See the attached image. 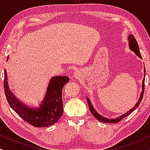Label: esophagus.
Returning <instances> with one entry per match:
<instances>
[{"mask_svg": "<svg viewBox=\"0 0 150 150\" xmlns=\"http://www.w3.org/2000/svg\"><path fill=\"white\" fill-rule=\"evenodd\" d=\"M75 76L76 77V78H79V76H81V74H80V73L79 72V71H76V72H75Z\"/></svg>", "mask_w": 150, "mask_h": 150, "instance_id": "obj_1", "label": "esophagus"}]
</instances>
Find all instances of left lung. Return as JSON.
<instances>
[{"instance_id": "obj_1", "label": "left lung", "mask_w": 150, "mask_h": 150, "mask_svg": "<svg viewBox=\"0 0 150 150\" xmlns=\"http://www.w3.org/2000/svg\"><path fill=\"white\" fill-rule=\"evenodd\" d=\"M128 40H129V46H130V50H132L134 52H135V54H136L137 56L139 57V58L142 59V57H141V53H140V50H139L138 43H137L136 39L134 38V37L132 35H129V37H128ZM144 72H145V69H144ZM142 88H143V91H142V92H141V93L140 99L139 100V101L136 104V105H135L134 107L132 108V109H130V110H129V111L127 112L126 113L122 115H121L120 117H117V118L112 119V120H110V119L104 117L102 116L101 115H100L97 111H96L95 109H94L93 106H92L91 103L89 101V98H87L88 106H89L90 111H91V114L93 115L97 119L98 121H100V122H104V123H117V122H120V121L122 120L123 118H124L125 117L128 116L130 113H132V112L134 111V110L136 109L137 107H138L139 104H140L141 100H142V98H143V93H144V90H145V77H144V79H143V87H142Z\"/></svg>"}]
</instances>
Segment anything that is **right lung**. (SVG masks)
<instances>
[{
    "label": "right lung",
    "mask_w": 150,
    "mask_h": 150,
    "mask_svg": "<svg viewBox=\"0 0 150 150\" xmlns=\"http://www.w3.org/2000/svg\"><path fill=\"white\" fill-rule=\"evenodd\" d=\"M69 80L67 76L52 77L48 85L44 100L40 107L37 109L25 106L11 93L8 87L6 71L4 79V91L10 106L25 122L38 128L48 127L57 123L62 116V90L63 86Z\"/></svg>",
    "instance_id": "add662e5"
}]
</instances>
